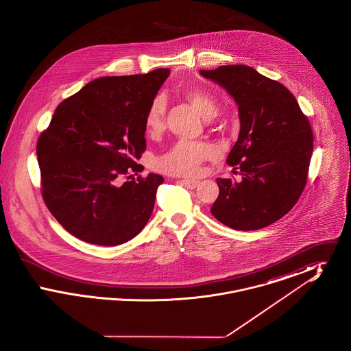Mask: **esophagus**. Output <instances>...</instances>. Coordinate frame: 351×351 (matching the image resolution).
I'll return each instance as SVG.
<instances>
[{"label": "esophagus", "mask_w": 351, "mask_h": 351, "mask_svg": "<svg viewBox=\"0 0 351 351\" xmlns=\"http://www.w3.org/2000/svg\"><path fill=\"white\" fill-rule=\"evenodd\" d=\"M180 183L185 185L186 188H189V189H193V188L197 186L199 182H197V180H180Z\"/></svg>", "instance_id": "1"}]
</instances>
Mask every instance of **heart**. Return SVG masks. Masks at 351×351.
I'll list each match as a JSON object with an SVG mask.
<instances>
[{"label":"heart","mask_w":351,"mask_h":351,"mask_svg":"<svg viewBox=\"0 0 351 351\" xmlns=\"http://www.w3.org/2000/svg\"><path fill=\"white\" fill-rule=\"evenodd\" d=\"M185 99L200 113L204 119H213L218 114L216 97L201 88L184 90ZM167 100L165 95H156L147 108L145 125L151 134L159 133L165 128ZM215 154V149L204 142H192L182 139L176 142L167 152L160 155L155 165L156 168L176 176H193L200 171L201 163Z\"/></svg>","instance_id":"obj_1"}]
</instances>
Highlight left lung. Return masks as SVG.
<instances>
[{"label": "left lung", "mask_w": 351, "mask_h": 351, "mask_svg": "<svg viewBox=\"0 0 351 351\" xmlns=\"http://www.w3.org/2000/svg\"><path fill=\"white\" fill-rule=\"evenodd\" d=\"M200 75L233 97L241 123L226 163L241 171L242 180L218 178L210 212L235 230L266 228L293 208L305 186L313 152L309 121L283 84L249 66L200 69Z\"/></svg>", "instance_id": "8db88e82"}]
</instances>
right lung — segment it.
I'll list each match as a JSON object with an SVG mask.
<instances>
[{
  "mask_svg": "<svg viewBox=\"0 0 351 351\" xmlns=\"http://www.w3.org/2000/svg\"><path fill=\"white\" fill-rule=\"evenodd\" d=\"M168 76V68L105 76L56 108L36 155L43 200L68 233L117 246L150 219L163 176L149 173L125 183L121 176L141 168L135 160L146 150L145 116Z\"/></svg>",
  "mask_w": 351,
  "mask_h": 351,
  "instance_id": "add662e5",
  "label": "right lung"
}]
</instances>
